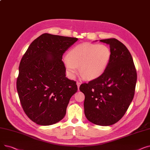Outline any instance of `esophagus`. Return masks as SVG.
<instances>
[{
    "label": "esophagus",
    "instance_id": "esophagus-1",
    "mask_svg": "<svg viewBox=\"0 0 150 150\" xmlns=\"http://www.w3.org/2000/svg\"><path fill=\"white\" fill-rule=\"evenodd\" d=\"M76 85L78 86V89H79L80 88V86L81 85V83L80 82H76Z\"/></svg>",
    "mask_w": 150,
    "mask_h": 150
}]
</instances>
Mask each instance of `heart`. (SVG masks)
<instances>
[{
	"instance_id": "heart-1",
	"label": "heart",
	"mask_w": 150,
	"mask_h": 150,
	"mask_svg": "<svg viewBox=\"0 0 150 150\" xmlns=\"http://www.w3.org/2000/svg\"><path fill=\"white\" fill-rule=\"evenodd\" d=\"M111 59V51L105 45L84 43L71 49L64 59L68 76L74 78L79 67L80 75L87 80L100 76L106 70Z\"/></svg>"
}]
</instances>
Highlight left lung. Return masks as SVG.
I'll list each match as a JSON object with an SVG mask.
<instances>
[{
  "instance_id": "1",
  "label": "left lung",
  "mask_w": 150,
  "mask_h": 150,
  "mask_svg": "<svg viewBox=\"0 0 150 150\" xmlns=\"http://www.w3.org/2000/svg\"><path fill=\"white\" fill-rule=\"evenodd\" d=\"M100 42L110 46L109 64L100 76L82 84L80 90L85 96L87 119L97 125L109 126L119 121L129 108L134 96L137 72L131 54L123 43L114 38Z\"/></svg>"
}]
</instances>
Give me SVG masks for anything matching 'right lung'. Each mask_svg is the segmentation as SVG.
Segmentation results:
<instances>
[{
	"mask_svg": "<svg viewBox=\"0 0 150 150\" xmlns=\"http://www.w3.org/2000/svg\"><path fill=\"white\" fill-rule=\"evenodd\" d=\"M78 38L44 33L31 43L21 61L16 86L22 107L38 125H53L64 117L78 90L66 76L62 54Z\"/></svg>",
	"mask_w": 150,
	"mask_h": 150,
	"instance_id": "obj_1",
	"label": "right lung"
}]
</instances>
